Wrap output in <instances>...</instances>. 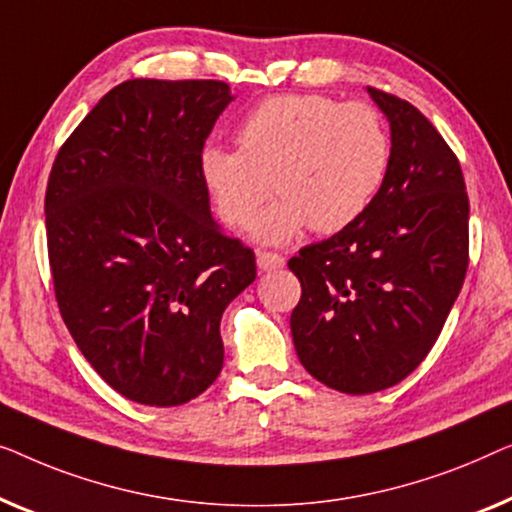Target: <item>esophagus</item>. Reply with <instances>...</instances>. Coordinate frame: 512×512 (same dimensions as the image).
Here are the masks:
<instances>
[{
  "instance_id": "obj_1",
  "label": "esophagus",
  "mask_w": 512,
  "mask_h": 512,
  "mask_svg": "<svg viewBox=\"0 0 512 512\" xmlns=\"http://www.w3.org/2000/svg\"><path fill=\"white\" fill-rule=\"evenodd\" d=\"M257 266H259V271L283 269L285 257L278 255V253H269V250H262V253H257Z\"/></svg>"
}]
</instances>
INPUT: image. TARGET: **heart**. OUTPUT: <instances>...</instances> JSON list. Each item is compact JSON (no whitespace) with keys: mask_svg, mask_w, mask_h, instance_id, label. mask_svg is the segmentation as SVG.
Returning <instances> with one entry per match:
<instances>
[{"mask_svg":"<svg viewBox=\"0 0 512 512\" xmlns=\"http://www.w3.org/2000/svg\"><path fill=\"white\" fill-rule=\"evenodd\" d=\"M239 150L208 146L201 178L232 229L253 227L277 187L279 204L255 236L283 246L306 227L336 234L362 218L392 169V134L376 106L325 95H276L236 127Z\"/></svg>","mask_w":512,"mask_h":512,"instance_id":"1","label":"heart"}]
</instances>
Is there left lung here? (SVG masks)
Here are the masks:
<instances>
[{"mask_svg": "<svg viewBox=\"0 0 512 512\" xmlns=\"http://www.w3.org/2000/svg\"><path fill=\"white\" fill-rule=\"evenodd\" d=\"M392 129V169L350 227L301 248L292 311L304 369L343 394L401 383L434 348L469 269V194L457 155L406 99L366 88Z\"/></svg>", "mask_w": 512, "mask_h": 512, "instance_id": "1", "label": "left lung"}]
</instances>
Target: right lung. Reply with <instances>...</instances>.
Masks as SVG:
<instances>
[{"label":"right lung","instance_id":"obj_1","mask_svg":"<svg viewBox=\"0 0 512 512\" xmlns=\"http://www.w3.org/2000/svg\"><path fill=\"white\" fill-rule=\"evenodd\" d=\"M225 81L115 85L57 153L46 239L60 315L122 397L171 408L220 376V318L257 276L215 225L201 153Z\"/></svg>","mask_w":512,"mask_h":512}]
</instances>
